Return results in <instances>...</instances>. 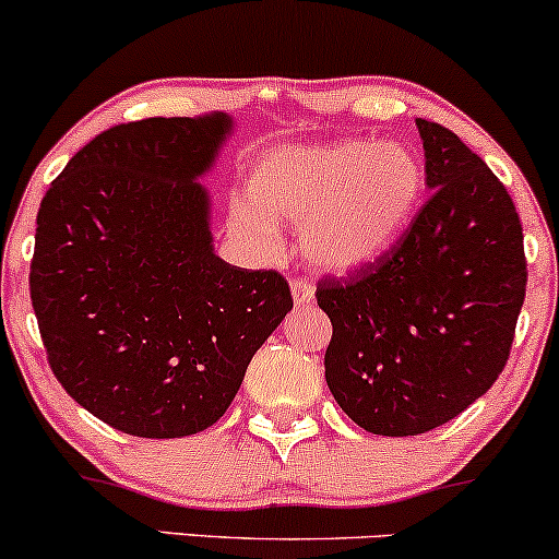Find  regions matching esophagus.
Returning a JSON list of instances; mask_svg holds the SVG:
<instances>
[{
	"label": "esophagus",
	"instance_id": "34e87169",
	"mask_svg": "<svg viewBox=\"0 0 559 559\" xmlns=\"http://www.w3.org/2000/svg\"><path fill=\"white\" fill-rule=\"evenodd\" d=\"M292 294H294V305L297 307L312 305V299H316V286L305 278H292Z\"/></svg>",
	"mask_w": 559,
	"mask_h": 559
}]
</instances>
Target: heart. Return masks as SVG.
Segmentation results:
<instances>
[{"mask_svg": "<svg viewBox=\"0 0 559 559\" xmlns=\"http://www.w3.org/2000/svg\"><path fill=\"white\" fill-rule=\"evenodd\" d=\"M426 165L402 141L342 139L278 146L254 163L249 197L230 202V226L254 247H281L280 223H297L307 262L349 273L394 247L418 210Z\"/></svg>", "mask_w": 559, "mask_h": 559, "instance_id": "1", "label": "heart"}]
</instances>
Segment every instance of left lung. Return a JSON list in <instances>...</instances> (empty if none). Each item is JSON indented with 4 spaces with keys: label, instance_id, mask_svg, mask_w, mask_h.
I'll use <instances>...</instances> for the list:
<instances>
[{
    "label": "left lung",
    "instance_id": "1",
    "mask_svg": "<svg viewBox=\"0 0 559 559\" xmlns=\"http://www.w3.org/2000/svg\"><path fill=\"white\" fill-rule=\"evenodd\" d=\"M431 197L389 252L323 278L325 381L357 426L418 436L493 386L525 299L523 228L510 194L449 128L415 120Z\"/></svg>",
    "mask_w": 559,
    "mask_h": 559
}]
</instances>
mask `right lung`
Here are the masks:
<instances>
[{
	"label": "right lung",
	"mask_w": 559,
	"mask_h": 559,
	"mask_svg": "<svg viewBox=\"0 0 559 559\" xmlns=\"http://www.w3.org/2000/svg\"><path fill=\"white\" fill-rule=\"evenodd\" d=\"M230 131L226 112L112 126L38 207L31 301L49 368L123 433L181 439L221 420L294 305L281 273L215 254L197 181Z\"/></svg>",
	"instance_id": "add662e5"
}]
</instances>
